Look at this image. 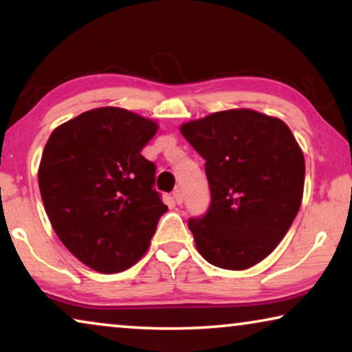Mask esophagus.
Segmentation results:
<instances>
[{
    "label": "esophagus",
    "instance_id": "obj_1",
    "mask_svg": "<svg viewBox=\"0 0 352 352\" xmlns=\"http://www.w3.org/2000/svg\"><path fill=\"white\" fill-rule=\"evenodd\" d=\"M173 199H175L177 205L182 204V190L179 189V187H176V189L173 190Z\"/></svg>",
    "mask_w": 352,
    "mask_h": 352
}]
</instances>
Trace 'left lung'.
I'll return each instance as SVG.
<instances>
[{"mask_svg":"<svg viewBox=\"0 0 352 352\" xmlns=\"http://www.w3.org/2000/svg\"><path fill=\"white\" fill-rule=\"evenodd\" d=\"M205 158L211 204L189 219L197 250L213 266L242 271L285 237L301 206L305 155L282 120L232 109L181 124Z\"/></svg>","mask_w":352,"mask_h":352,"instance_id":"1","label":"left lung"}]
</instances>
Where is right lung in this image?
I'll return each instance as SVG.
<instances>
[{
  "label": "right lung",
  "instance_id": "1",
  "mask_svg": "<svg viewBox=\"0 0 352 352\" xmlns=\"http://www.w3.org/2000/svg\"><path fill=\"white\" fill-rule=\"evenodd\" d=\"M153 120L100 107L57 126L43 151L38 184L52 229L81 263L122 272L147 252L166 213L153 189L155 165L142 157Z\"/></svg>",
  "mask_w": 352,
  "mask_h": 352
}]
</instances>
